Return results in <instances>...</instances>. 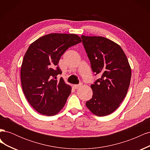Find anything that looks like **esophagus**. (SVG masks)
Listing matches in <instances>:
<instances>
[{
  "mask_svg": "<svg viewBox=\"0 0 150 150\" xmlns=\"http://www.w3.org/2000/svg\"><path fill=\"white\" fill-rule=\"evenodd\" d=\"M83 86V83H80L79 84H74L73 85V88L75 89H78L79 88Z\"/></svg>",
  "mask_w": 150,
  "mask_h": 150,
  "instance_id": "34e87169",
  "label": "esophagus"
}]
</instances>
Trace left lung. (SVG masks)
Masks as SVG:
<instances>
[{
	"label": "left lung",
	"instance_id": "obj_1",
	"mask_svg": "<svg viewBox=\"0 0 150 150\" xmlns=\"http://www.w3.org/2000/svg\"><path fill=\"white\" fill-rule=\"evenodd\" d=\"M92 70L101 78L91 85L92 98L86 105L98 116L110 115L120 105L128 92L131 69L123 50L101 36L81 35Z\"/></svg>",
	"mask_w": 150,
	"mask_h": 150
}]
</instances>
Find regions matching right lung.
Wrapping results in <instances>:
<instances>
[{"label":"right lung","instance_id":"add662e5","mask_svg":"<svg viewBox=\"0 0 150 150\" xmlns=\"http://www.w3.org/2000/svg\"><path fill=\"white\" fill-rule=\"evenodd\" d=\"M82 42L74 34L52 33L35 40L24 56L21 69L22 90L29 104L40 114L57 115L64 106L71 87L56 76L57 66L66 50Z\"/></svg>","mask_w":150,"mask_h":150}]
</instances>
